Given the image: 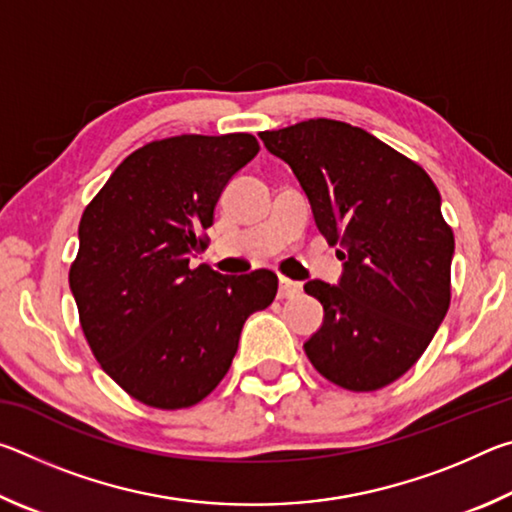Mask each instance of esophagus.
Returning a JSON list of instances; mask_svg holds the SVG:
<instances>
[{
    "mask_svg": "<svg viewBox=\"0 0 512 512\" xmlns=\"http://www.w3.org/2000/svg\"><path fill=\"white\" fill-rule=\"evenodd\" d=\"M302 291V284L300 282H293L289 277H280V291H277V298L284 300V298H293L298 296Z\"/></svg>",
    "mask_w": 512,
    "mask_h": 512,
    "instance_id": "34e87169",
    "label": "esophagus"
}]
</instances>
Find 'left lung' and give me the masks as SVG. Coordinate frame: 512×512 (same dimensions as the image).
I'll list each match as a JSON object with an SVG mask.
<instances>
[{"instance_id":"1","label":"left lung","mask_w":512,"mask_h":512,"mask_svg":"<svg viewBox=\"0 0 512 512\" xmlns=\"http://www.w3.org/2000/svg\"><path fill=\"white\" fill-rule=\"evenodd\" d=\"M259 137L296 173L320 235L341 248L339 284H305L325 309L305 343L309 361L345 391L393 384L452 300L454 232L438 187L418 162L345 121L307 119Z\"/></svg>"}]
</instances>
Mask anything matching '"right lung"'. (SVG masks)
Returning a JSON list of instances; mask_svg holds the SVG:
<instances>
[{
	"label": "right lung",
	"instance_id": "obj_1",
	"mask_svg": "<svg viewBox=\"0 0 512 512\" xmlns=\"http://www.w3.org/2000/svg\"><path fill=\"white\" fill-rule=\"evenodd\" d=\"M259 153L248 133L178 135L133 151L85 207L69 289L94 357L153 409L205 400L230 370L246 318L271 305L277 275H221L189 257L223 187Z\"/></svg>",
	"mask_w": 512,
	"mask_h": 512
}]
</instances>
